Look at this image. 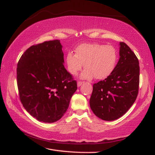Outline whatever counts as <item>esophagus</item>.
I'll return each mask as SVG.
<instances>
[{
	"mask_svg": "<svg viewBox=\"0 0 155 155\" xmlns=\"http://www.w3.org/2000/svg\"><path fill=\"white\" fill-rule=\"evenodd\" d=\"M84 83V82H83V81H78V83H77V86L78 87H81L82 84H83V83Z\"/></svg>",
	"mask_w": 155,
	"mask_h": 155,
	"instance_id": "esophagus-1",
	"label": "esophagus"
}]
</instances>
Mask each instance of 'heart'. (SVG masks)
Returning a JSON list of instances; mask_svg holds the SVG:
<instances>
[{"instance_id": "1", "label": "heart", "mask_w": 155, "mask_h": 155, "mask_svg": "<svg viewBox=\"0 0 155 155\" xmlns=\"http://www.w3.org/2000/svg\"><path fill=\"white\" fill-rule=\"evenodd\" d=\"M118 60V52L111 45L98 43L82 44L76 49V54L68 52L67 56L68 71L76 75L82 70L84 64L86 68L81 78L103 80L112 74Z\"/></svg>"}]
</instances>
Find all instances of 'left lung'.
Returning <instances> with one entry per match:
<instances>
[{"label": "left lung", "mask_w": 155, "mask_h": 155, "mask_svg": "<svg viewBox=\"0 0 155 155\" xmlns=\"http://www.w3.org/2000/svg\"><path fill=\"white\" fill-rule=\"evenodd\" d=\"M119 61L112 74L93 84L90 106L94 114L104 120L118 119L136 101L139 87L140 67L135 54L120 42Z\"/></svg>", "instance_id": "8db88e82"}]
</instances>
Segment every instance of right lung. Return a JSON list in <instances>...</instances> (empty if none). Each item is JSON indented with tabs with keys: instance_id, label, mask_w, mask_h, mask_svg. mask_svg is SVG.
Wrapping results in <instances>:
<instances>
[{
	"instance_id": "right-lung-1",
	"label": "right lung",
	"mask_w": 155,
	"mask_h": 155,
	"mask_svg": "<svg viewBox=\"0 0 155 155\" xmlns=\"http://www.w3.org/2000/svg\"><path fill=\"white\" fill-rule=\"evenodd\" d=\"M16 79L23 107L36 119L47 123L61 119L77 89V81L64 68L58 40L29 47L18 61Z\"/></svg>"
}]
</instances>
